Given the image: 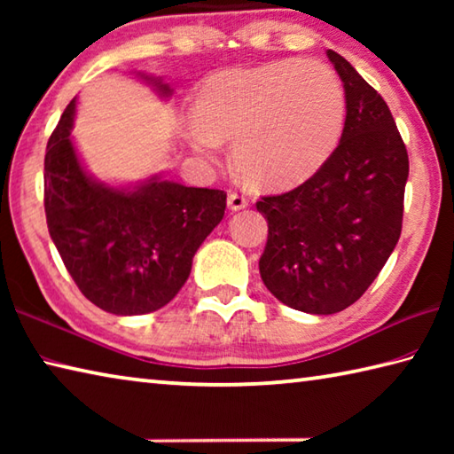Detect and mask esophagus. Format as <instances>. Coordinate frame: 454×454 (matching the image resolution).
<instances>
[{"label":"esophagus","instance_id":"1","mask_svg":"<svg viewBox=\"0 0 454 454\" xmlns=\"http://www.w3.org/2000/svg\"><path fill=\"white\" fill-rule=\"evenodd\" d=\"M246 206H248V200H246L242 194H238V192H232V194H228V208L232 210V212L244 210Z\"/></svg>","mask_w":454,"mask_h":454}]
</instances>
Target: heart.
Segmentation results:
<instances>
[{
  "label": "heart",
  "instance_id": "1",
  "mask_svg": "<svg viewBox=\"0 0 454 454\" xmlns=\"http://www.w3.org/2000/svg\"><path fill=\"white\" fill-rule=\"evenodd\" d=\"M190 142L212 153L232 137L238 170L260 188L286 190L320 170L340 142L347 98L318 59H284L210 75L196 96Z\"/></svg>",
  "mask_w": 454,
  "mask_h": 454
}]
</instances>
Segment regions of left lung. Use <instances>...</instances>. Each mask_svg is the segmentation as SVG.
Returning <instances> with one entry per match:
<instances>
[{
  "label": "left lung",
  "mask_w": 454,
  "mask_h": 454,
  "mask_svg": "<svg viewBox=\"0 0 454 454\" xmlns=\"http://www.w3.org/2000/svg\"><path fill=\"white\" fill-rule=\"evenodd\" d=\"M326 56L347 98L340 142L312 178L256 202L268 222L262 282L282 304L309 314L348 309L379 276L401 238L409 178L387 102L340 53Z\"/></svg>",
  "instance_id": "8db88e82"
}]
</instances>
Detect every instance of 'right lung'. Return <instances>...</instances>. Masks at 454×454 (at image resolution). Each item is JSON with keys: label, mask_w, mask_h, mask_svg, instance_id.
I'll return each instance as SVG.
<instances>
[{"label": "right lung", "mask_w": 454, "mask_h": 454, "mask_svg": "<svg viewBox=\"0 0 454 454\" xmlns=\"http://www.w3.org/2000/svg\"><path fill=\"white\" fill-rule=\"evenodd\" d=\"M158 96L172 88L137 74ZM72 99L53 129L43 162V206L53 244L82 294L98 309L136 317L178 294L192 258L224 218L222 190L188 188L153 174L118 188L94 178L75 152Z\"/></svg>", "instance_id": "right-lung-1"}]
</instances>
